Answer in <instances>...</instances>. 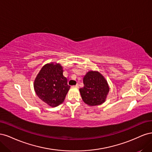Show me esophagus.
Listing matches in <instances>:
<instances>
[{
    "label": "esophagus",
    "mask_w": 152,
    "mask_h": 152,
    "mask_svg": "<svg viewBox=\"0 0 152 152\" xmlns=\"http://www.w3.org/2000/svg\"><path fill=\"white\" fill-rule=\"evenodd\" d=\"M72 87H76V88H78V87H79V84H77L75 86H72Z\"/></svg>",
    "instance_id": "1"
}]
</instances>
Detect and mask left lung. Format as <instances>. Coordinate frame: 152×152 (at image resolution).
Segmentation results:
<instances>
[{"label":"left lung","instance_id":"1","mask_svg":"<svg viewBox=\"0 0 152 152\" xmlns=\"http://www.w3.org/2000/svg\"><path fill=\"white\" fill-rule=\"evenodd\" d=\"M84 86L79 89L83 102L90 107L103 104L107 99L110 87L104 76L98 71L91 70L83 79Z\"/></svg>","mask_w":152,"mask_h":152}]
</instances>
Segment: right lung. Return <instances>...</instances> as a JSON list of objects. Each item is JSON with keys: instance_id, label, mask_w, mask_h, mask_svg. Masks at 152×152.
Listing matches in <instances>:
<instances>
[{"instance_id": "right-lung-1", "label": "right lung", "mask_w": 152, "mask_h": 152, "mask_svg": "<svg viewBox=\"0 0 152 152\" xmlns=\"http://www.w3.org/2000/svg\"><path fill=\"white\" fill-rule=\"evenodd\" d=\"M61 64L52 62L45 64L36 76L34 87L38 97L50 107L61 104L70 86L63 75Z\"/></svg>"}]
</instances>
